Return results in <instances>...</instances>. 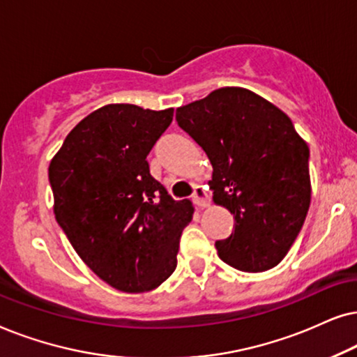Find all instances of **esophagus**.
Wrapping results in <instances>:
<instances>
[{"label":"esophagus","mask_w":357,"mask_h":357,"mask_svg":"<svg viewBox=\"0 0 357 357\" xmlns=\"http://www.w3.org/2000/svg\"><path fill=\"white\" fill-rule=\"evenodd\" d=\"M192 202L196 204L197 207H207L208 206V196L207 191L202 186H196L194 188V194H192Z\"/></svg>","instance_id":"1"}]
</instances>
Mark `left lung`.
<instances>
[{
  "mask_svg": "<svg viewBox=\"0 0 357 357\" xmlns=\"http://www.w3.org/2000/svg\"><path fill=\"white\" fill-rule=\"evenodd\" d=\"M176 121L211 160L213 202L235 230L215 241L223 263L261 273L281 263L310 207V151L287 114L245 88L215 89L176 109Z\"/></svg>",
  "mask_w": 357,
  "mask_h": 357,
  "instance_id": "left-lung-1",
  "label": "left lung"
}]
</instances>
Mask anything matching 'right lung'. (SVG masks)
Segmentation results:
<instances>
[{"label":"right lung","instance_id":"1","mask_svg":"<svg viewBox=\"0 0 357 357\" xmlns=\"http://www.w3.org/2000/svg\"><path fill=\"white\" fill-rule=\"evenodd\" d=\"M174 109L107 104L83 119L52 158L55 218L98 278L122 292L153 291L176 269L191 201H174L146 155Z\"/></svg>","mask_w":357,"mask_h":357}]
</instances>
